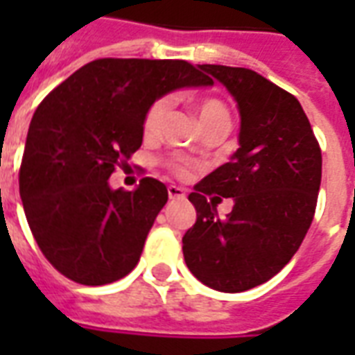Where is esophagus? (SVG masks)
I'll return each mask as SVG.
<instances>
[{"label": "esophagus", "mask_w": 355, "mask_h": 355, "mask_svg": "<svg viewBox=\"0 0 355 355\" xmlns=\"http://www.w3.org/2000/svg\"><path fill=\"white\" fill-rule=\"evenodd\" d=\"M167 195H169V199H184L186 197L184 189L178 188V186H169L167 188Z\"/></svg>", "instance_id": "obj_1"}]
</instances>
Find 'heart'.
I'll list each match as a JSON object with an SVG mask.
<instances>
[{
	"mask_svg": "<svg viewBox=\"0 0 355 355\" xmlns=\"http://www.w3.org/2000/svg\"><path fill=\"white\" fill-rule=\"evenodd\" d=\"M167 108H169V97H158L153 101L144 118V132L145 136H156L160 132L162 121L166 118ZM197 116L202 130L208 128H230V112H228L227 105L216 97H206L197 103ZM177 171L182 173V167H175Z\"/></svg>",
	"mask_w": 355,
	"mask_h": 355,
	"instance_id": "heart-1",
	"label": "heart"
}]
</instances>
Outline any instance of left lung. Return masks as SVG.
Segmentation results:
<instances>
[{"label":"left lung","instance_id":"obj_1","mask_svg":"<svg viewBox=\"0 0 355 355\" xmlns=\"http://www.w3.org/2000/svg\"><path fill=\"white\" fill-rule=\"evenodd\" d=\"M237 103L239 149L195 186L197 221L182 237L191 275L223 293L270 280L300 247L313 221L322 175L319 141L297 97L247 68L199 66ZM221 196L233 211L216 216Z\"/></svg>","mask_w":355,"mask_h":355}]
</instances>
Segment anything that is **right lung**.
<instances>
[{
	"label": "right lung",
	"mask_w": 355,
	"mask_h": 355,
	"mask_svg": "<svg viewBox=\"0 0 355 355\" xmlns=\"http://www.w3.org/2000/svg\"><path fill=\"white\" fill-rule=\"evenodd\" d=\"M214 80L186 60L99 58L38 105L19 167L25 217L49 263L83 286H105L139 261L167 188L145 177L134 191L108 178L144 139L158 97Z\"/></svg>",
	"instance_id": "right-lung-1"
}]
</instances>
